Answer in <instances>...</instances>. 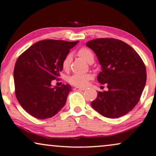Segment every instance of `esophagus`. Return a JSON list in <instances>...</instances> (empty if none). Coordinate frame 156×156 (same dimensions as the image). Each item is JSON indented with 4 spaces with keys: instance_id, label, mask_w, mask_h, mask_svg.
Instances as JSON below:
<instances>
[{
    "instance_id": "esophagus-1",
    "label": "esophagus",
    "mask_w": 156,
    "mask_h": 156,
    "mask_svg": "<svg viewBox=\"0 0 156 156\" xmlns=\"http://www.w3.org/2000/svg\"><path fill=\"white\" fill-rule=\"evenodd\" d=\"M74 90H76L77 91H79V90H84L85 88H79V87H75Z\"/></svg>"
}]
</instances>
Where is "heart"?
Segmentation results:
<instances>
[{"mask_svg": "<svg viewBox=\"0 0 156 156\" xmlns=\"http://www.w3.org/2000/svg\"><path fill=\"white\" fill-rule=\"evenodd\" d=\"M78 55L82 58L87 63H93L94 61V54L90 49L88 48H81L78 50ZM70 62H71V55L70 54H68L64 58L62 66L63 69H68L69 68ZM92 78V75L90 73L87 74H73L68 78V81L70 83L73 85L75 86L78 87H83L86 86L88 83V80Z\"/></svg>", "mask_w": 156, "mask_h": 156, "instance_id": "obj_1", "label": "heart"}]
</instances>
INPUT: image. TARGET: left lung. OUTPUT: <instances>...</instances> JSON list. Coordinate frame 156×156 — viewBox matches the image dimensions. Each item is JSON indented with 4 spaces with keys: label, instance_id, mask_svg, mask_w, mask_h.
I'll return each instance as SVG.
<instances>
[{
    "label": "left lung",
    "instance_id": "left-lung-1",
    "mask_svg": "<svg viewBox=\"0 0 156 156\" xmlns=\"http://www.w3.org/2000/svg\"><path fill=\"white\" fill-rule=\"evenodd\" d=\"M101 66L98 81L106 84L91 106L106 118H117L130 112L138 103L146 83V66L131 46L115 38H97L86 43Z\"/></svg>",
    "mask_w": 156,
    "mask_h": 156
}]
</instances>
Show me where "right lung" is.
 Masks as SVG:
<instances>
[{"mask_svg": "<svg viewBox=\"0 0 156 156\" xmlns=\"http://www.w3.org/2000/svg\"><path fill=\"white\" fill-rule=\"evenodd\" d=\"M78 43L41 41L18 57L13 71L16 96L23 108L33 117L51 118L65 105L71 86L52 87L51 82L58 78L64 58Z\"/></svg>", "mask_w": 156, "mask_h": 156, "instance_id": "1", "label": "right lung"}]
</instances>
